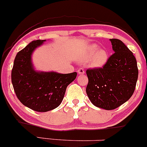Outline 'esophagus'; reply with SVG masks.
I'll return each mask as SVG.
<instances>
[{
	"label": "esophagus",
	"mask_w": 147,
	"mask_h": 147,
	"mask_svg": "<svg viewBox=\"0 0 147 147\" xmlns=\"http://www.w3.org/2000/svg\"><path fill=\"white\" fill-rule=\"evenodd\" d=\"M77 72H78V74H80V75H82V74H85V70H84V69L82 68H80V69H78Z\"/></svg>",
	"instance_id": "obj_1"
}]
</instances>
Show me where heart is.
I'll return each mask as SVG.
<instances>
[{
  "label": "heart",
  "instance_id": "b5f03b06",
  "mask_svg": "<svg viewBox=\"0 0 147 147\" xmlns=\"http://www.w3.org/2000/svg\"><path fill=\"white\" fill-rule=\"evenodd\" d=\"M108 53L103 48L98 49L96 45L90 46L84 54V59L90 61V67L93 68L103 67L108 60Z\"/></svg>",
  "mask_w": 147,
  "mask_h": 147
}]
</instances>
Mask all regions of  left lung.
Instances as JSON below:
<instances>
[{
    "label": "left lung",
    "mask_w": 147,
    "mask_h": 147,
    "mask_svg": "<svg viewBox=\"0 0 147 147\" xmlns=\"http://www.w3.org/2000/svg\"><path fill=\"white\" fill-rule=\"evenodd\" d=\"M115 52L103 68L87 69V96L95 106L110 110L133 95L138 78L135 56L121 40L110 39Z\"/></svg>",
    "instance_id": "obj_1"
}]
</instances>
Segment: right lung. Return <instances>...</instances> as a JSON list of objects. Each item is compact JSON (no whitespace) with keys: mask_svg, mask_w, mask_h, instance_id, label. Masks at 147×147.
<instances>
[{"mask_svg":"<svg viewBox=\"0 0 147 147\" xmlns=\"http://www.w3.org/2000/svg\"><path fill=\"white\" fill-rule=\"evenodd\" d=\"M44 40L30 42L16 54L11 70V82L16 96L25 106L37 112H48L58 107L66 89L77 73L60 74L34 69L32 55Z\"/></svg>","mask_w":147,"mask_h":147,"instance_id":"obj_1","label":"right lung"}]
</instances>
